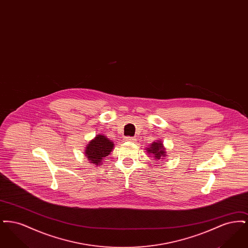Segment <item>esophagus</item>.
<instances>
[{"label":"esophagus","mask_w":248,"mask_h":248,"mask_svg":"<svg viewBox=\"0 0 248 248\" xmlns=\"http://www.w3.org/2000/svg\"><path fill=\"white\" fill-rule=\"evenodd\" d=\"M125 140H126V141L134 142L136 140H135L134 138H132V137H126V138H125Z\"/></svg>","instance_id":"34e87169"}]
</instances>
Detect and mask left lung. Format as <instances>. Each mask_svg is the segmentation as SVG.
Segmentation results:
<instances>
[{
    "label": "left lung",
    "mask_w": 248,
    "mask_h": 248,
    "mask_svg": "<svg viewBox=\"0 0 248 248\" xmlns=\"http://www.w3.org/2000/svg\"><path fill=\"white\" fill-rule=\"evenodd\" d=\"M146 151L148 154L154 155V159H157V160L164 159V157L166 155L165 147L163 143L159 140L154 141L153 144H151Z\"/></svg>",
    "instance_id": "8db88e82"
}]
</instances>
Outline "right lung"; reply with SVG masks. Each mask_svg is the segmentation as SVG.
<instances>
[{"mask_svg": "<svg viewBox=\"0 0 248 248\" xmlns=\"http://www.w3.org/2000/svg\"><path fill=\"white\" fill-rule=\"evenodd\" d=\"M113 147V142L104 135H97L94 140L88 143L84 154L91 164L100 165L102 160L111 153Z\"/></svg>", "mask_w": 248, "mask_h": 248, "instance_id": "obj_1", "label": "right lung"}]
</instances>
